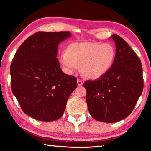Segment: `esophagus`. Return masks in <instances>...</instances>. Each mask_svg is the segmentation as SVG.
I'll use <instances>...</instances> for the list:
<instances>
[{
	"instance_id": "obj_1",
	"label": "esophagus",
	"mask_w": 151,
	"mask_h": 151,
	"mask_svg": "<svg viewBox=\"0 0 151 151\" xmlns=\"http://www.w3.org/2000/svg\"><path fill=\"white\" fill-rule=\"evenodd\" d=\"M77 84H78V86H82L83 85V81H82L81 79H78L77 80Z\"/></svg>"
}]
</instances>
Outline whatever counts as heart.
<instances>
[{
    "mask_svg": "<svg viewBox=\"0 0 151 151\" xmlns=\"http://www.w3.org/2000/svg\"><path fill=\"white\" fill-rule=\"evenodd\" d=\"M116 58L113 46L109 43H72L60 53L59 60L68 73L80 69L85 77L100 78L110 70Z\"/></svg>",
    "mask_w": 151,
    "mask_h": 151,
    "instance_id": "b5f03b06",
    "label": "heart"
}]
</instances>
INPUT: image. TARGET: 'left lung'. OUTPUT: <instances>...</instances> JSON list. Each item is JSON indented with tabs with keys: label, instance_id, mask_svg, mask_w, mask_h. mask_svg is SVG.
Returning a JSON list of instances; mask_svg holds the SVG:
<instances>
[{
	"label": "left lung",
	"instance_id": "1",
	"mask_svg": "<svg viewBox=\"0 0 151 151\" xmlns=\"http://www.w3.org/2000/svg\"><path fill=\"white\" fill-rule=\"evenodd\" d=\"M116 58L112 67L97 80L84 83L91 115L96 121L116 122L133 111L143 90L140 60L125 40L114 34Z\"/></svg>",
	"mask_w": 151,
	"mask_h": 151
}]
</instances>
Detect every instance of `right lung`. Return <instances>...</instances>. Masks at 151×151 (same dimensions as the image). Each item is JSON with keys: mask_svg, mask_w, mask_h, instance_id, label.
Instances as JSON below:
<instances>
[{"mask_svg": "<svg viewBox=\"0 0 151 151\" xmlns=\"http://www.w3.org/2000/svg\"><path fill=\"white\" fill-rule=\"evenodd\" d=\"M70 36L67 31L38 32L15 53L10 69L11 90L23 112L33 119H59L77 87L76 78L64 73L57 58L58 45Z\"/></svg>", "mask_w": 151, "mask_h": 151, "instance_id": "obj_1", "label": "right lung"}]
</instances>
